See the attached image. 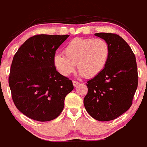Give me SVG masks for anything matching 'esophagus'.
<instances>
[{"label":"esophagus","mask_w":147,"mask_h":147,"mask_svg":"<svg viewBox=\"0 0 147 147\" xmlns=\"http://www.w3.org/2000/svg\"><path fill=\"white\" fill-rule=\"evenodd\" d=\"M72 84H73V86H77V85H78L79 84H80V82H77V81H73V82H72Z\"/></svg>","instance_id":"obj_1"}]
</instances>
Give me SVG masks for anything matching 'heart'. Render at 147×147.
<instances>
[{
    "instance_id": "b5f03b06",
    "label": "heart",
    "mask_w": 147,
    "mask_h": 147,
    "mask_svg": "<svg viewBox=\"0 0 147 147\" xmlns=\"http://www.w3.org/2000/svg\"><path fill=\"white\" fill-rule=\"evenodd\" d=\"M65 55L56 54L54 64L63 76H69L76 65L80 75L91 78L100 73L109 56V47L102 39L77 38L71 40L65 47Z\"/></svg>"
}]
</instances>
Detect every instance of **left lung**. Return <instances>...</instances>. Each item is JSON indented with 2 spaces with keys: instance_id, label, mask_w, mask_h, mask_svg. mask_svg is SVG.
<instances>
[{
  "instance_id": "left-lung-1",
  "label": "left lung",
  "mask_w": 147,
  "mask_h": 147,
  "mask_svg": "<svg viewBox=\"0 0 147 147\" xmlns=\"http://www.w3.org/2000/svg\"><path fill=\"white\" fill-rule=\"evenodd\" d=\"M109 47L105 68L87 82L88 93L84 99L87 112L100 121L114 120L128 110L138 84V67L134 53L121 37L98 33Z\"/></svg>"
}]
</instances>
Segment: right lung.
<instances>
[{
    "mask_svg": "<svg viewBox=\"0 0 147 147\" xmlns=\"http://www.w3.org/2000/svg\"><path fill=\"white\" fill-rule=\"evenodd\" d=\"M69 35H37L14 56L9 86L17 109L28 118L48 121L59 117L72 82L56 71L54 56Z\"/></svg>",
    "mask_w": 147,
    "mask_h": 147,
    "instance_id": "obj_1",
    "label": "right lung"
}]
</instances>
